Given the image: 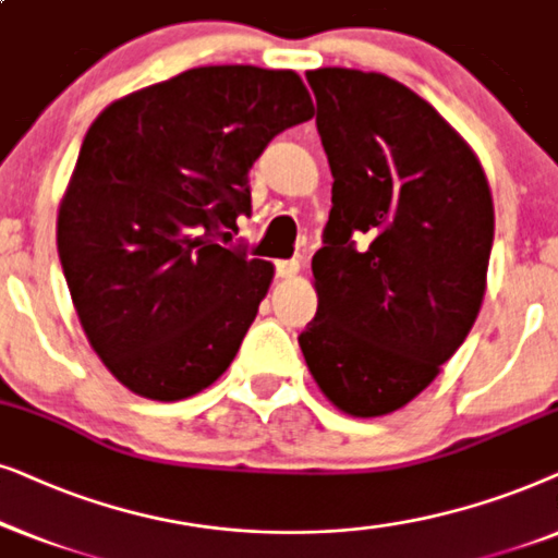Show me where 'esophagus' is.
<instances>
[{
	"label": "esophagus",
	"instance_id": "obj_1",
	"mask_svg": "<svg viewBox=\"0 0 558 558\" xmlns=\"http://www.w3.org/2000/svg\"><path fill=\"white\" fill-rule=\"evenodd\" d=\"M299 270H301L299 259H278V263H275V275H278V278H295Z\"/></svg>",
	"mask_w": 558,
	"mask_h": 558
}]
</instances>
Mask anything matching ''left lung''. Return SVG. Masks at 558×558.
Instances as JSON below:
<instances>
[{
	"label": "left lung",
	"mask_w": 558,
	"mask_h": 558,
	"mask_svg": "<svg viewBox=\"0 0 558 558\" xmlns=\"http://www.w3.org/2000/svg\"><path fill=\"white\" fill-rule=\"evenodd\" d=\"M306 78L333 185L311 263L318 308L299 344L339 411L375 418L426 390L470 333L487 288L493 193L462 135L396 78Z\"/></svg>",
	"instance_id": "8db88e82"
}]
</instances>
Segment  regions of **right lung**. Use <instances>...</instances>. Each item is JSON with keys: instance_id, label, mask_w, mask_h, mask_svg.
<instances>
[{"instance_id": "obj_1", "label": "right lung", "mask_w": 558, "mask_h": 558, "mask_svg": "<svg viewBox=\"0 0 558 558\" xmlns=\"http://www.w3.org/2000/svg\"><path fill=\"white\" fill-rule=\"evenodd\" d=\"M314 117L299 73L204 65L111 101L58 209L88 344L124 388L183 400L232 365L272 265L221 247L267 143Z\"/></svg>"}]
</instances>
